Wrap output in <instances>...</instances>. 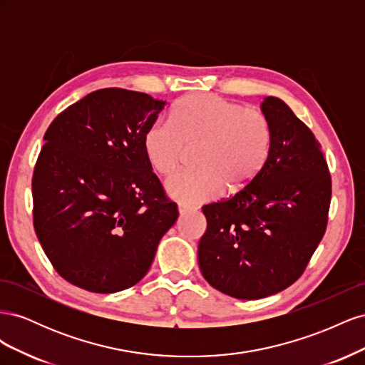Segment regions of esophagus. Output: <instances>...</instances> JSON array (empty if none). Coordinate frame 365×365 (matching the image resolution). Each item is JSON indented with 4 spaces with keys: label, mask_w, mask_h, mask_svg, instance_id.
Returning a JSON list of instances; mask_svg holds the SVG:
<instances>
[{
    "label": "esophagus",
    "mask_w": 365,
    "mask_h": 365,
    "mask_svg": "<svg viewBox=\"0 0 365 365\" xmlns=\"http://www.w3.org/2000/svg\"><path fill=\"white\" fill-rule=\"evenodd\" d=\"M178 212H180V215H185V213H190V212H193V207H189V205H184V204H180V205H178Z\"/></svg>",
    "instance_id": "1"
}]
</instances>
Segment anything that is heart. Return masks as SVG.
Returning a JSON list of instances; mask_svg holds the SVG:
<instances>
[{
	"label": "heart",
	"instance_id": "1",
	"mask_svg": "<svg viewBox=\"0 0 365 365\" xmlns=\"http://www.w3.org/2000/svg\"><path fill=\"white\" fill-rule=\"evenodd\" d=\"M197 169L180 172L165 190L182 204L212 201L225 192L244 190L267 164L272 149L269 118L257 109L212 93L182 97L172 121L157 118L143 137L150 168L170 175L180 168L185 148H195Z\"/></svg>",
	"mask_w": 365,
	"mask_h": 365
}]
</instances>
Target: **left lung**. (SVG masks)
<instances>
[{"label": "left lung", "instance_id": "8db88e82", "mask_svg": "<svg viewBox=\"0 0 365 365\" xmlns=\"http://www.w3.org/2000/svg\"><path fill=\"white\" fill-rule=\"evenodd\" d=\"M272 126L263 170L244 190L202 207L207 230L197 247L204 279L240 300L277 294L300 279L322 242L332 180L318 140L291 108L267 97Z\"/></svg>", "mask_w": 365, "mask_h": 365}]
</instances>
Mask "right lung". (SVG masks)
Listing matches in <instances>:
<instances>
[{
	"mask_svg": "<svg viewBox=\"0 0 365 365\" xmlns=\"http://www.w3.org/2000/svg\"><path fill=\"white\" fill-rule=\"evenodd\" d=\"M165 102L105 88L51 121L31 178L33 225L62 279L90 292L130 288L178 219L143 149Z\"/></svg>",
	"mask_w": 365,
	"mask_h": 365,
	"instance_id": "obj_1",
	"label": "right lung"
}]
</instances>
